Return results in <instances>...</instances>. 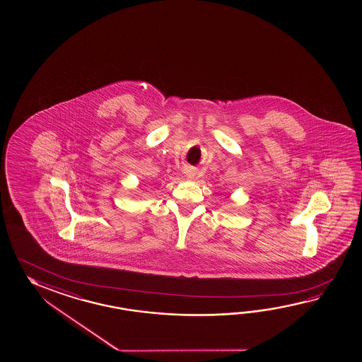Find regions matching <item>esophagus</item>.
Returning a JSON list of instances; mask_svg holds the SVG:
<instances>
[{
    "label": "esophagus",
    "instance_id": "34e87169",
    "mask_svg": "<svg viewBox=\"0 0 362 362\" xmlns=\"http://www.w3.org/2000/svg\"><path fill=\"white\" fill-rule=\"evenodd\" d=\"M186 175H187V177L192 178L195 176V172H194V170H189Z\"/></svg>",
    "mask_w": 362,
    "mask_h": 362
}]
</instances>
